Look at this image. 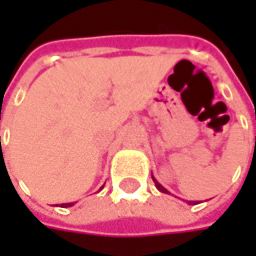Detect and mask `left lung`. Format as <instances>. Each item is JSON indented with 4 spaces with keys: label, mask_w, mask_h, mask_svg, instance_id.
Returning <instances> with one entry per match:
<instances>
[{
    "label": "left lung",
    "mask_w": 256,
    "mask_h": 256,
    "mask_svg": "<svg viewBox=\"0 0 256 256\" xmlns=\"http://www.w3.org/2000/svg\"><path fill=\"white\" fill-rule=\"evenodd\" d=\"M152 180H154V184H156V186H157V190H158V191H162V192H164V194H170V192H169V191H168L162 184H158V182H157V179L154 178V176H152ZM188 204H197V202H188Z\"/></svg>",
    "instance_id": "8db88e82"
}]
</instances>
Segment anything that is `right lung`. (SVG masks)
Returning <instances> with one entry per match:
<instances>
[{
    "label": "right lung",
    "instance_id": "obj_1",
    "mask_svg": "<svg viewBox=\"0 0 256 256\" xmlns=\"http://www.w3.org/2000/svg\"><path fill=\"white\" fill-rule=\"evenodd\" d=\"M70 206H74V203H64V204H60V208H70Z\"/></svg>",
    "mask_w": 256,
    "mask_h": 256
}]
</instances>
